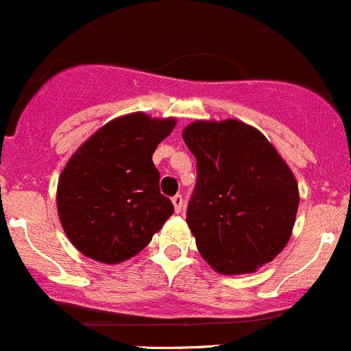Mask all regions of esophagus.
Here are the masks:
<instances>
[{
  "mask_svg": "<svg viewBox=\"0 0 351 351\" xmlns=\"http://www.w3.org/2000/svg\"><path fill=\"white\" fill-rule=\"evenodd\" d=\"M171 202H173V206H175V213L178 214V213H182V209H183V202H185V200H183V197L182 195H175L171 199Z\"/></svg>",
  "mask_w": 351,
  "mask_h": 351,
  "instance_id": "obj_1",
  "label": "esophagus"
}]
</instances>
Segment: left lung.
Listing matches in <instances>:
<instances>
[{
    "mask_svg": "<svg viewBox=\"0 0 351 351\" xmlns=\"http://www.w3.org/2000/svg\"><path fill=\"white\" fill-rule=\"evenodd\" d=\"M197 159L186 224L219 274H248L273 261L297 219L298 183L264 134L238 120H197L182 134Z\"/></svg>",
    "mask_w": 351,
    "mask_h": 351,
    "instance_id": "8db88e82",
    "label": "left lung"
}]
</instances>
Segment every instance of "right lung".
I'll use <instances>...</instances> for the list:
<instances>
[{
  "instance_id": "add662e5",
  "label": "right lung",
  "mask_w": 351,
  "mask_h": 351,
  "mask_svg": "<svg viewBox=\"0 0 351 351\" xmlns=\"http://www.w3.org/2000/svg\"><path fill=\"white\" fill-rule=\"evenodd\" d=\"M176 118L118 117L73 152L58 180L56 206L68 240L85 257L120 264L152 240L173 214L159 192L152 154Z\"/></svg>"
}]
</instances>
